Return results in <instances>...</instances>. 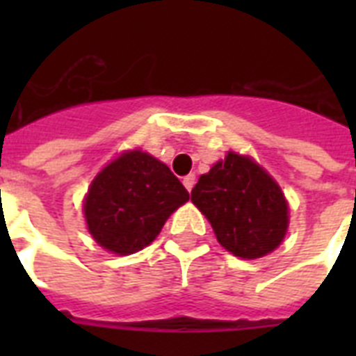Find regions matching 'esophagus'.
<instances>
[{"mask_svg": "<svg viewBox=\"0 0 356 356\" xmlns=\"http://www.w3.org/2000/svg\"><path fill=\"white\" fill-rule=\"evenodd\" d=\"M183 184H184V188L188 190V192H192V188H194V184H195V175H194V173H190V175H186V177L183 179Z\"/></svg>", "mask_w": 356, "mask_h": 356, "instance_id": "esophagus-1", "label": "esophagus"}]
</instances>
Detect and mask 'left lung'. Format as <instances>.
I'll list each match as a JSON object with an SVG mask.
<instances>
[{"label": "left lung", "instance_id": "8db88e82", "mask_svg": "<svg viewBox=\"0 0 356 356\" xmlns=\"http://www.w3.org/2000/svg\"><path fill=\"white\" fill-rule=\"evenodd\" d=\"M192 203L211 222L218 242L240 259L279 248L288 229L281 186L253 159L229 151L192 190Z\"/></svg>", "mask_w": 356, "mask_h": 356}]
</instances>
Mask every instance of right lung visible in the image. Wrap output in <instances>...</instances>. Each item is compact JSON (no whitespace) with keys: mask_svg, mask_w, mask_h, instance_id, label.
I'll return each mask as SVG.
<instances>
[{"mask_svg":"<svg viewBox=\"0 0 356 356\" xmlns=\"http://www.w3.org/2000/svg\"><path fill=\"white\" fill-rule=\"evenodd\" d=\"M188 200L186 188L164 162L134 149L97 173L83 211L88 233L103 249L131 254L149 245L170 214Z\"/></svg>","mask_w":356,"mask_h":356,"instance_id":"right-lung-1","label":"right lung"}]
</instances>
